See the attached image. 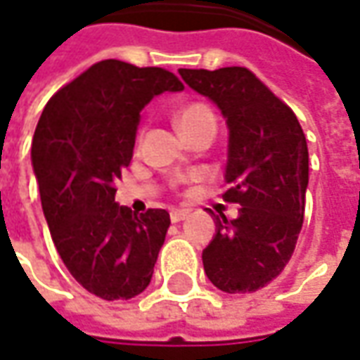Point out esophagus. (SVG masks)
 Returning a JSON list of instances; mask_svg holds the SVG:
<instances>
[{
	"label": "esophagus",
	"mask_w": 360,
	"mask_h": 360,
	"mask_svg": "<svg viewBox=\"0 0 360 360\" xmlns=\"http://www.w3.org/2000/svg\"><path fill=\"white\" fill-rule=\"evenodd\" d=\"M187 214H189V211H187V209H173V211H171V221L179 222V221H183Z\"/></svg>",
	"instance_id": "esophagus-1"
}]
</instances>
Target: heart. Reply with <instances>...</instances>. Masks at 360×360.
<instances>
[{"label":"heart","instance_id":"heart-1","mask_svg":"<svg viewBox=\"0 0 360 360\" xmlns=\"http://www.w3.org/2000/svg\"><path fill=\"white\" fill-rule=\"evenodd\" d=\"M177 126H179L181 131H187L191 128H197L200 124H205V122H214V114H212V110L207 106V104H202V102H193V104H187V106H183V108L177 112ZM139 139H141V131H139L138 136V143Z\"/></svg>","mask_w":360,"mask_h":360}]
</instances>
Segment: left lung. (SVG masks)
I'll return each instance as SVG.
<instances>
[{
	"label": "left lung",
	"mask_w": 360,
	"mask_h": 360,
	"mask_svg": "<svg viewBox=\"0 0 360 360\" xmlns=\"http://www.w3.org/2000/svg\"><path fill=\"white\" fill-rule=\"evenodd\" d=\"M179 75L226 118L222 199L240 205L232 221L214 214L205 274L222 292H256L280 276L295 250L309 181L307 141L293 110L248 68H179Z\"/></svg>",
	"instance_id": "1"
}]
</instances>
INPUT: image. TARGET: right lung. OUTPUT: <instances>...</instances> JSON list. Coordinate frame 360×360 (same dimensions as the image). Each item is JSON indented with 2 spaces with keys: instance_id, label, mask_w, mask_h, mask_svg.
<instances>
[{
  "instance_id": "obj_1",
  "label": "right lung",
  "mask_w": 360,
  "mask_h": 360,
  "mask_svg": "<svg viewBox=\"0 0 360 360\" xmlns=\"http://www.w3.org/2000/svg\"><path fill=\"white\" fill-rule=\"evenodd\" d=\"M183 82L160 67L108 58L46 102L31 160L58 256L86 292L131 300L151 282L169 212L141 214L116 202V181L131 161L139 112Z\"/></svg>"
}]
</instances>
